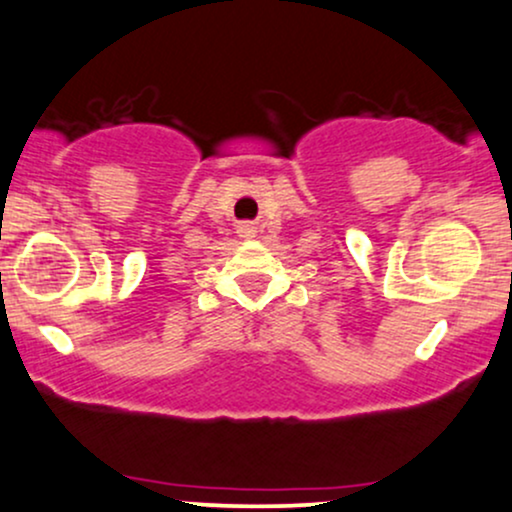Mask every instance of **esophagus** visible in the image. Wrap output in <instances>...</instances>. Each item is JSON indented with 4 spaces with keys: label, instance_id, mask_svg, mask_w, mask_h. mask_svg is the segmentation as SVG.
<instances>
[{
    "label": "esophagus",
    "instance_id": "1",
    "mask_svg": "<svg viewBox=\"0 0 512 512\" xmlns=\"http://www.w3.org/2000/svg\"><path fill=\"white\" fill-rule=\"evenodd\" d=\"M240 236L252 238V236H255V231H252V226H240Z\"/></svg>",
    "mask_w": 512,
    "mask_h": 512
}]
</instances>
